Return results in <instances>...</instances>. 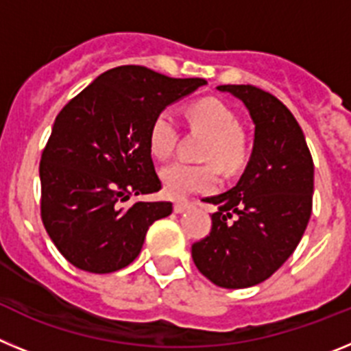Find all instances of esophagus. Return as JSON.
Segmentation results:
<instances>
[{"instance_id":"obj_1","label":"esophagus","mask_w":351,"mask_h":351,"mask_svg":"<svg viewBox=\"0 0 351 351\" xmlns=\"http://www.w3.org/2000/svg\"><path fill=\"white\" fill-rule=\"evenodd\" d=\"M191 206V202H188V200H178V202L173 204V213H184L188 207Z\"/></svg>"}]
</instances>
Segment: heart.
<instances>
[{"label": "heart", "instance_id": "b5f03b06", "mask_svg": "<svg viewBox=\"0 0 351 351\" xmlns=\"http://www.w3.org/2000/svg\"><path fill=\"white\" fill-rule=\"evenodd\" d=\"M186 117L193 130L207 135L202 160L206 165H186L176 161L161 170V184L167 197L184 198L207 193L218 186V169L237 172L247 160V142L239 130V119L230 107L216 98H202L186 108ZM178 142V125L170 110H161L149 126V151L158 160H167Z\"/></svg>", "mask_w": 351, "mask_h": 351}]
</instances>
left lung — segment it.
Here are the masks:
<instances>
[{"label": "left lung", "mask_w": 351, "mask_h": 351, "mask_svg": "<svg viewBox=\"0 0 351 351\" xmlns=\"http://www.w3.org/2000/svg\"><path fill=\"white\" fill-rule=\"evenodd\" d=\"M218 89L246 105L255 144L237 184L204 198L218 210L191 256L214 285L247 288L271 278L300 243L313 209L315 167L299 123L274 95L250 84Z\"/></svg>", "instance_id": "obj_1"}]
</instances>
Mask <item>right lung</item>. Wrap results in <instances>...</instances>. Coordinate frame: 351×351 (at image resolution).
Listing matches in <instances>:
<instances>
[{
  "label": "right lung",
  "instance_id": "add662e5",
  "mask_svg": "<svg viewBox=\"0 0 351 351\" xmlns=\"http://www.w3.org/2000/svg\"><path fill=\"white\" fill-rule=\"evenodd\" d=\"M204 84L125 64L61 108L40 160V214L71 265L95 274L126 267L149 226L172 213V202H126L161 190L147 145L154 116Z\"/></svg>",
  "mask_w": 351,
  "mask_h": 351
}]
</instances>
